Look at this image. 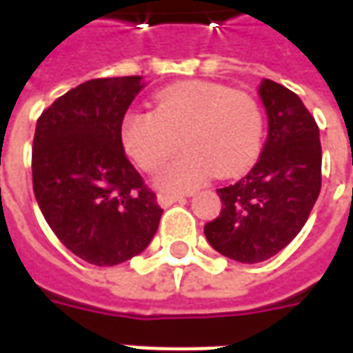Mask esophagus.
Listing matches in <instances>:
<instances>
[{"instance_id":"esophagus-1","label":"esophagus","mask_w":353,"mask_h":353,"mask_svg":"<svg viewBox=\"0 0 353 353\" xmlns=\"http://www.w3.org/2000/svg\"><path fill=\"white\" fill-rule=\"evenodd\" d=\"M157 200H159V204H161L162 208H168L172 206V204H176V202H183L185 196L183 194H168V192H161V194L157 196Z\"/></svg>"}]
</instances>
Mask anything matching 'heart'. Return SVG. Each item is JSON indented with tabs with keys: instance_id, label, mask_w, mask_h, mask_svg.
I'll return each mask as SVG.
<instances>
[{
	"instance_id": "obj_1",
	"label": "heart",
	"mask_w": 353,
	"mask_h": 353,
	"mask_svg": "<svg viewBox=\"0 0 353 353\" xmlns=\"http://www.w3.org/2000/svg\"><path fill=\"white\" fill-rule=\"evenodd\" d=\"M265 119L248 92L215 83H179L154 96L151 111H128L121 124L126 153L154 172L176 153H185L157 176L164 191H192L212 172L236 176L259 154Z\"/></svg>"
}]
</instances>
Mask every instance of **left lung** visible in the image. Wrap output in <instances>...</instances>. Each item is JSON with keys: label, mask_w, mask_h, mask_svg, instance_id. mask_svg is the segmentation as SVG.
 Here are the masks:
<instances>
[{"label": "left lung", "mask_w": 353, "mask_h": 353, "mask_svg": "<svg viewBox=\"0 0 353 353\" xmlns=\"http://www.w3.org/2000/svg\"><path fill=\"white\" fill-rule=\"evenodd\" d=\"M259 96L268 136L257 164L238 183L217 189L221 214L204 234L215 252L238 263H261L301 232L321 189L319 128L303 100L270 79Z\"/></svg>", "instance_id": "left-lung-1"}]
</instances>
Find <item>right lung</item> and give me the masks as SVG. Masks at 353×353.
Here are the masks:
<instances>
[{
  "instance_id": "1",
  "label": "right lung",
  "mask_w": 353,
  "mask_h": 353,
  "mask_svg": "<svg viewBox=\"0 0 353 353\" xmlns=\"http://www.w3.org/2000/svg\"><path fill=\"white\" fill-rule=\"evenodd\" d=\"M143 77L92 79L37 119L35 200L58 240L96 266H115L151 244L162 210L126 159L121 124Z\"/></svg>"
}]
</instances>
